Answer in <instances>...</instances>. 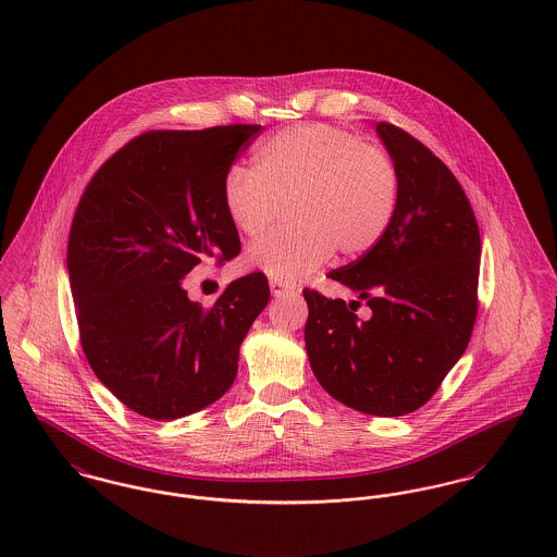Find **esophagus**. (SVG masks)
<instances>
[{"label": "esophagus", "instance_id": "esophagus-1", "mask_svg": "<svg viewBox=\"0 0 557 557\" xmlns=\"http://www.w3.org/2000/svg\"><path fill=\"white\" fill-rule=\"evenodd\" d=\"M269 288H271V295L273 296H284L295 293V286H290V284H286V282H280V280H271V282H269Z\"/></svg>", "mask_w": 557, "mask_h": 557}]
</instances>
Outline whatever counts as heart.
<instances>
[{"label":"heart","mask_w":557,"mask_h":557,"mask_svg":"<svg viewBox=\"0 0 557 557\" xmlns=\"http://www.w3.org/2000/svg\"><path fill=\"white\" fill-rule=\"evenodd\" d=\"M399 197L392 158L347 132L302 124L273 134L257 151V168L233 165L223 199L233 225L259 235L293 203V227L262 235L248 264L280 282H296L338 250L354 259L372 250L387 233Z\"/></svg>","instance_id":"heart-1"}]
</instances>
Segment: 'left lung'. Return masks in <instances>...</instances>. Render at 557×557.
Listing matches in <instances>:
<instances>
[{
	"instance_id": "obj_1",
	"label": "left lung",
	"mask_w": 557,
	"mask_h": 557,
	"mask_svg": "<svg viewBox=\"0 0 557 557\" xmlns=\"http://www.w3.org/2000/svg\"><path fill=\"white\" fill-rule=\"evenodd\" d=\"M399 174L392 225L361 259L327 273L349 305L302 290L305 347L320 385L372 417H404L437 392L478 315L480 230L455 174L423 143L376 124ZM363 299L371 315L355 311Z\"/></svg>"
}]
</instances>
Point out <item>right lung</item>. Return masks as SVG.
<instances>
[{
  "instance_id": "obj_1",
  "label": "right lung",
  "mask_w": 557,
  "mask_h": 557,
  "mask_svg": "<svg viewBox=\"0 0 557 557\" xmlns=\"http://www.w3.org/2000/svg\"><path fill=\"white\" fill-rule=\"evenodd\" d=\"M261 128L140 134L79 199L66 267L82 347L100 383L140 417L174 421L223 397L269 302L261 271L231 282L208 309L183 288L199 262L239 252L223 183Z\"/></svg>"
}]
</instances>
